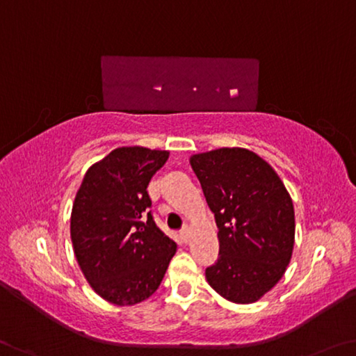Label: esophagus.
I'll return each mask as SVG.
<instances>
[{
    "instance_id": "obj_1",
    "label": "esophagus",
    "mask_w": 356,
    "mask_h": 356,
    "mask_svg": "<svg viewBox=\"0 0 356 356\" xmlns=\"http://www.w3.org/2000/svg\"><path fill=\"white\" fill-rule=\"evenodd\" d=\"M180 238L184 239V242H188V239H190V228L187 227V225H185V227L180 229Z\"/></svg>"
}]
</instances>
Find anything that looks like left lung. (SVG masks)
Returning <instances> with one entry per match:
<instances>
[{"label":"left lung","mask_w":356,"mask_h":356,"mask_svg":"<svg viewBox=\"0 0 356 356\" xmlns=\"http://www.w3.org/2000/svg\"><path fill=\"white\" fill-rule=\"evenodd\" d=\"M218 228L209 285L236 304L258 301L277 284L295 244V209L277 172L253 152L223 147L190 158Z\"/></svg>","instance_id":"obj_1"}]
</instances>
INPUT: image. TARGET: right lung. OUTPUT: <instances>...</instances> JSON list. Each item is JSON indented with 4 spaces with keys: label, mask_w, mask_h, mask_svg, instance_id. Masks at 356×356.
Here are the masks:
<instances>
[{
    "label": "right lung",
    "mask_w": 356,
    "mask_h": 356,
    "mask_svg": "<svg viewBox=\"0 0 356 356\" xmlns=\"http://www.w3.org/2000/svg\"><path fill=\"white\" fill-rule=\"evenodd\" d=\"M168 156L166 150L138 145L112 150L88 168L72 204L79 266L90 286L117 306L154 295L177 250L149 211L147 185Z\"/></svg>",
    "instance_id": "obj_1"
}]
</instances>
